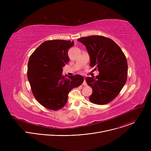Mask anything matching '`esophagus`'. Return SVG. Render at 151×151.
Masks as SVG:
<instances>
[{"mask_svg": "<svg viewBox=\"0 0 151 151\" xmlns=\"http://www.w3.org/2000/svg\"><path fill=\"white\" fill-rule=\"evenodd\" d=\"M83 85H84V86H86L87 85V82H86V80H85V79L84 78V80H83Z\"/></svg>", "mask_w": 151, "mask_h": 151, "instance_id": "obj_1", "label": "esophagus"}]
</instances>
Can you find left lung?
<instances>
[{
    "mask_svg": "<svg viewBox=\"0 0 151 151\" xmlns=\"http://www.w3.org/2000/svg\"><path fill=\"white\" fill-rule=\"evenodd\" d=\"M78 41L87 48L90 66L99 72L96 77L85 79L93 89L90 101L97 104L111 102L119 94L127 81L128 65L124 54L114 40L103 36L82 37Z\"/></svg>",
    "mask_w": 151,
    "mask_h": 151,
    "instance_id": "obj_1",
    "label": "left lung"
}]
</instances>
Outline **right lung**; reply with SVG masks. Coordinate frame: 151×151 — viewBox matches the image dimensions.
Here are the masks:
<instances>
[{
  "label": "right lung",
  "instance_id": "right-lung-1",
  "mask_svg": "<svg viewBox=\"0 0 151 151\" xmlns=\"http://www.w3.org/2000/svg\"><path fill=\"white\" fill-rule=\"evenodd\" d=\"M74 42L47 40L41 44L30 55L27 78L36 100L46 108L57 111L65 105L69 93L79 87L83 78L72 75L65 78L63 67L69 61L68 51Z\"/></svg>",
  "mask_w": 151,
  "mask_h": 151
}]
</instances>
